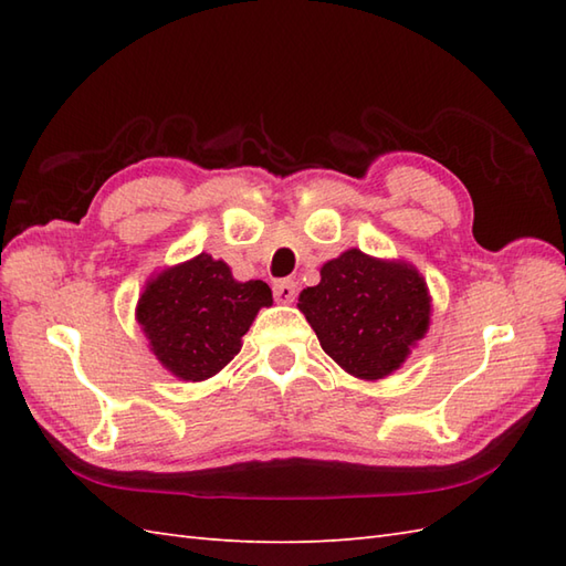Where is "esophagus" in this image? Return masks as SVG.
I'll use <instances>...</instances> for the list:
<instances>
[{
	"label": "esophagus",
	"instance_id": "34e87169",
	"mask_svg": "<svg viewBox=\"0 0 566 566\" xmlns=\"http://www.w3.org/2000/svg\"><path fill=\"white\" fill-rule=\"evenodd\" d=\"M296 296V282L294 280H280L274 284V298L280 304H292Z\"/></svg>",
	"mask_w": 566,
	"mask_h": 566
}]
</instances>
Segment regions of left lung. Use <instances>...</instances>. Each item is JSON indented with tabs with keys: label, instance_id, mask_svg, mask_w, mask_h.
<instances>
[{
	"label": "left lung",
	"instance_id": "1",
	"mask_svg": "<svg viewBox=\"0 0 566 566\" xmlns=\"http://www.w3.org/2000/svg\"><path fill=\"white\" fill-rule=\"evenodd\" d=\"M298 311L347 375H394L430 328L432 296L411 262L371 258L359 248L321 268V282L298 294Z\"/></svg>",
	"mask_w": 566,
	"mask_h": 566
}]
</instances>
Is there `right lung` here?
<instances>
[{"label":"right lung","instance_id":"obj_1","mask_svg":"<svg viewBox=\"0 0 566 566\" xmlns=\"http://www.w3.org/2000/svg\"><path fill=\"white\" fill-rule=\"evenodd\" d=\"M272 306L262 280L238 282L209 252L155 272L143 286L136 321L155 359L179 381H203L243 347L258 311Z\"/></svg>","mask_w":566,"mask_h":566}]
</instances>
